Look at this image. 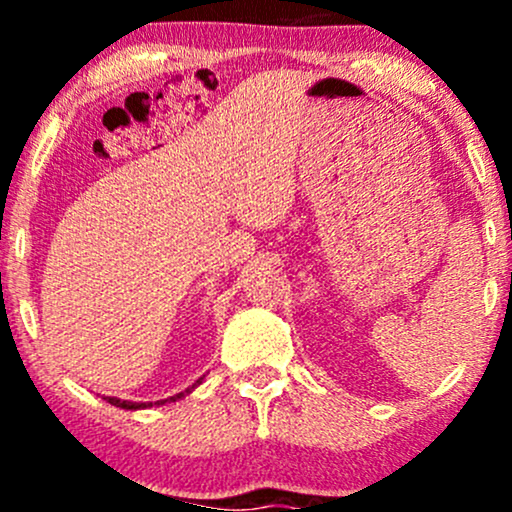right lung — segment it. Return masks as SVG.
<instances>
[{
    "mask_svg": "<svg viewBox=\"0 0 512 512\" xmlns=\"http://www.w3.org/2000/svg\"><path fill=\"white\" fill-rule=\"evenodd\" d=\"M202 383V378L197 380L195 385L190 387V390H195V387ZM190 390H185V392H190ZM185 392H178V395L175 397H168V399H161V402H156V404H166V402H175V399H180V397H185ZM108 399L110 404H113V407H120V409H146V407H154V402H127V399H117V397H105Z\"/></svg>",
    "mask_w": 512,
    "mask_h": 512,
    "instance_id": "1",
    "label": "right lung"
}]
</instances>
